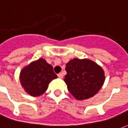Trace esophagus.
Wrapping results in <instances>:
<instances>
[{"label":"esophagus","mask_w":128,"mask_h":128,"mask_svg":"<svg viewBox=\"0 0 128 128\" xmlns=\"http://www.w3.org/2000/svg\"><path fill=\"white\" fill-rule=\"evenodd\" d=\"M58 76L59 78H63V74L62 72H60L59 74H58Z\"/></svg>","instance_id":"esophagus-1"}]
</instances>
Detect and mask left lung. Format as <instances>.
Returning <instances> with one entry per match:
<instances>
[{
    "label": "left lung",
    "instance_id": "left-lung-1",
    "mask_svg": "<svg viewBox=\"0 0 128 128\" xmlns=\"http://www.w3.org/2000/svg\"><path fill=\"white\" fill-rule=\"evenodd\" d=\"M64 81L68 90L78 100H84L96 94L105 81L104 71L88 59L74 58L66 65Z\"/></svg>",
    "mask_w": 128,
    "mask_h": 128
}]
</instances>
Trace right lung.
<instances>
[{"label": "right lung", "instance_id": "1", "mask_svg": "<svg viewBox=\"0 0 128 128\" xmlns=\"http://www.w3.org/2000/svg\"><path fill=\"white\" fill-rule=\"evenodd\" d=\"M58 76L53 68L44 59L40 58L21 70L20 81L24 90L31 96H40L48 88V84Z\"/></svg>", "mask_w": 128, "mask_h": 128}]
</instances>
